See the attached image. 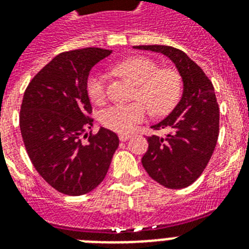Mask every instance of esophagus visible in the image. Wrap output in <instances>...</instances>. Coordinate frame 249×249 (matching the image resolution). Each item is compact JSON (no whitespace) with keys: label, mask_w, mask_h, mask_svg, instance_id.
Segmentation results:
<instances>
[{"label":"esophagus","mask_w":249,"mask_h":249,"mask_svg":"<svg viewBox=\"0 0 249 249\" xmlns=\"http://www.w3.org/2000/svg\"><path fill=\"white\" fill-rule=\"evenodd\" d=\"M119 138H120L121 142H126V141L130 138V136H129V134H126V133H123V134H120V136H119Z\"/></svg>","instance_id":"34e87169"}]
</instances>
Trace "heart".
Wrapping results in <instances>:
<instances>
[{
    "label": "heart",
    "mask_w": 249,
    "mask_h": 249,
    "mask_svg": "<svg viewBox=\"0 0 249 249\" xmlns=\"http://www.w3.org/2000/svg\"><path fill=\"white\" fill-rule=\"evenodd\" d=\"M113 71L128 77L137 85L136 97L144 101L155 115H166L177 105L181 97L182 81L173 70H160L156 62L146 56H133L121 60ZM106 77L99 71L93 72L88 79L86 89L94 103H102L106 98ZM148 113L143 102L128 105L115 103L99 112V121L106 128L115 132H129L136 124L143 121Z\"/></svg>",
    "instance_id": "1"
}]
</instances>
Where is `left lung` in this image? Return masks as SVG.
<instances>
[{"instance_id":"8db88e82","label":"left lung","mask_w":249,"mask_h":249,"mask_svg":"<svg viewBox=\"0 0 249 249\" xmlns=\"http://www.w3.org/2000/svg\"><path fill=\"white\" fill-rule=\"evenodd\" d=\"M138 50L161 53L169 58L182 79V97L155 130L163 137H147L148 150L142 165L148 176L168 189H183L196 181L211 160L220 129L216 94L203 70L185 53L164 45H140Z\"/></svg>"}]
</instances>
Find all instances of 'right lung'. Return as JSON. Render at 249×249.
<instances>
[{"mask_svg": "<svg viewBox=\"0 0 249 249\" xmlns=\"http://www.w3.org/2000/svg\"><path fill=\"white\" fill-rule=\"evenodd\" d=\"M111 53L99 48L62 53L25 89L19 119L25 150L41 177L66 195L95 189L119 147L116 133L102 126L94 136L83 135L93 125L86 89L90 71Z\"/></svg>", "mask_w": 249, "mask_h": 249, "instance_id": "obj_1", "label": "right lung"}]
</instances>
